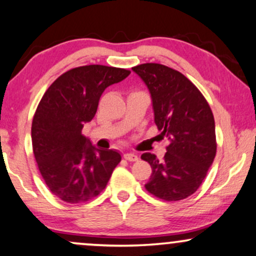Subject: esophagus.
I'll return each mask as SVG.
<instances>
[{
	"instance_id": "1",
	"label": "esophagus",
	"mask_w": 256,
	"mask_h": 256,
	"mask_svg": "<svg viewBox=\"0 0 256 256\" xmlns=\"http://www.w3.org/2000/svg\"><path fill=\"white\" fill-rule=\"evenodd\" d=\"M123 157H124L126 160H128V162H138V160H139V157H138L135 153H124V154H123Z\"/></svg>"
}]
</instances>
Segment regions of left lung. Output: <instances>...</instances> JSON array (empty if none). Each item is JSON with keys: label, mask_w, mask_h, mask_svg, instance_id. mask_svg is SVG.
I'll use <instances>...</instances> for the list:
<instances>
[{"label": "left lung", "mask_w": 256, "mask_h": 256, "mask_svg": "<svg viewBox=\"0 0 256 256\" xmlns=\"http://www.w3.org/2000/svg\"><path fill=\"white\" fill-rule=\"evenodd\" d=\"M151 94L154 123L169 145L164 160L142 153L152 174L145 187L154 196L178 201L198 190L216 157V124L211 108L182 73L158 63L132 68Z\"/></svg>", "instance_id": "8db88e82"}]
</instances>
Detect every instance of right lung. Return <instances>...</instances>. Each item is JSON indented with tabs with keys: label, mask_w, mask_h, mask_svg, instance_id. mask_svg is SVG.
Here are the masks:
<instances>
[{
	"label": "right lung",
	"mask_w": 256,
	"mask_h": 256,
	"mask_svg": "<svg viewBox=\"0 0 256 256\" xmlns=\"http://www.w3.org/2000/svg\"><path fill=\"white\" fill-rule=\"evenodd\" d=\"M126 69L91 64L66 72L44 93L32 122V146L48 188L69 204L93 199L121 162L116 150H99L81 134L97 112L106 87L124 80Z\"/></svg>",
	"instance_id": "obj_1"
}]
</instances>
